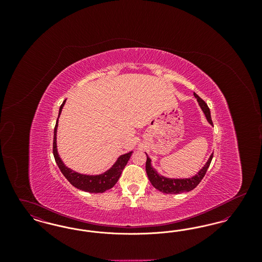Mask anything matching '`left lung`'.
I'll list each match as a JSON object with an SVG mask.
<instances>
[{
	"label": "left lung",
	"mask_w": 262,
	"mask_h": 262,
	"mask_svg": "<svg viewBox=\"0 0 262 262\" xmlns=\"http://www.w3.org/2000/svg\"><path fill=\"white\" fill-rule=\"evenodd\" d=\"M194 97L198 100L200 104V108L204 113L208 123L213 125L211 120V115H210V110L207 106V104L200 98V96L196 93H193ZM147 159H146V174L149 179L150 183L152 186L157 188L158 190L162 191L164 193H171V194H178L182 192H187L192 190L193 188L198 187V185L201 182L203 177L206 174V171L211 163L212 158H213V153L210 155L209 159L207 160L206 164L202 167V169L195 176L188 178V179H170L166 178L164 176L158 174L157 171L151 166V159L146 154Z\"/></svg>",
	"instance_id": "obj_1"
}]
</instances>
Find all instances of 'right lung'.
I'll return each instance as SVG.
<instances>
[{
	"mask_svg": "<svg viewBox=\"0 0 262 262\" xmlns=\"http://www.w3.org/2000/svg\"><path fill=\"white\" fill-rule=\"evenodd\" d=\"M64 103H66V100L62 102V104L60 107L59 117L61 115ZM59 117H58V120H57L56 125H55V129H54L53 154H54L56 163H57L58 167L60 168L62 174L64 176V178L74 187L78 188V189L88 191V192L100 193V192H104V191L112 188L116 185V183L118 182V180L120 179V176L122 174L126 163L129 160L133 151H130L128 153H125L124 155H121L112 167L103 174H95V176L92 174L91 176V174H79L77 172H75V171L71 170L70 168H68L62 163V159L60 158L59 153H58V149H57V128H58Z\"/></svg>",
	"mask_w": 262,
	"mask_h": 262,
	"instance_id": "obj_1",
	"label": "right lung"
}]
</instances>
